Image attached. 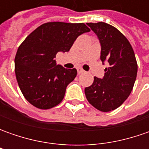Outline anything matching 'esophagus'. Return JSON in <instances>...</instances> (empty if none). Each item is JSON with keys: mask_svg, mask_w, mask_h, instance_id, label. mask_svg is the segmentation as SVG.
Listing matches in <instances>:
<instances>
[{"mask_svg": "<svg viewBox=\"0 0 149 149\" xmlns=\"http://www.w3.org/2000/svg\"><path fill=\"white\" fill-rule=\"evenodd\" d=\"M84 70H83L82 69H80V68H79V69H78V74H82V73H84Z\"/></svg>", "mask_w": 149, "mask_h": 149, "instance_id": "1", "label": "esophagus"}]
</instances>
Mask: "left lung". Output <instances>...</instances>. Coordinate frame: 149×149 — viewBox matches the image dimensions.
I'll return each instance as SVG.
<instances>
[{
	"instance_id": "1",
	"label": "left lung",
	"mask_w": 149,
	"mask_h": 149,
	"mask_svg": "<svg viewBox=\"0 0 149 149\" xmlns=\"http://www.w3.org/2000/svg\"><path fill=\"white\" fill-rule=\"evenodd\" d=\"M100 40V60L107 62L103 79L95 77L84 89L89 103L102 112L116 109L128 99L137 77L138 65L128 39L115 27L104 22L87 23Z\"/></svg>"
}]
</instances>
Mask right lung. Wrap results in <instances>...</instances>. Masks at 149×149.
Segmentation results:
<instances>
[{"instance_id": "1", "label": "right lung", "mask_w": 149, "mask_h": 149, "mask_svg": "<svg viewBox=\"0 0 149 149\" xmlns=\"http://www.w3.org/2000/svg\"><path fill=\"white\" fill-rule=\"evenodd\" d=\"M89 31L84 23L48 22L21 43L15 58V72L20 91L30 104L49 109L63 100L77 70L56 65L54 58L58 52L69 51L79 36Z\"/></svg>"}]
</instances>
